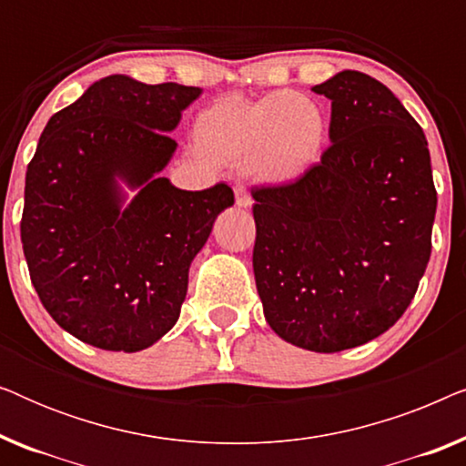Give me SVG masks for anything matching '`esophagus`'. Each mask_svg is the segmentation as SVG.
Wrapping results in <instances>:
<instances>
[{"mask_svg":"<svg viewBox=\"0 0 466 466\" xmlns=\"http://www.w3.org/2000/svg\"><path fill=\"white\" fill-rule=\"evenodd\" d=\"M235 203H238L239 208H250L252 206V197L248 193L246 187H235Z\"/></svg>","mask_w":466,"mask_h":466,"instance_id":"1","label":"esophagus"}]
</instances>
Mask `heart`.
Segmentation results:
<instances>
[{
  "mask_svg": "<svg viewBox=\"0 0 466 466\" xmlns=\"http://www.w3.org/2000/svg\"><path fill=\"white\" fill-rule=\"evenodd\" d=\"M197 137L218 163L284 184L303 176L320 157L327 116L320 104L301 93L260 101L227 97L199 114Z\"/></svg>",
  "mask_w": 466,
  "mask_h": 466,
  "instance_id": "obj_1",
  "label": "heart"
}]
</instances>
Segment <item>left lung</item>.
Here are the masks:
<instances>
[{
  "mask_svg": "<svg viewBox=\"0 0 466 466\" xmlns=\"http://www.w3.org/2000/svg\"><path fill=\"white\" fill-rule=\"evenodd\" d=\"M311 91L330 99L333 144L299 180L252 190V267L269 327L329 354L403 316L431 258L437 190L422 127L390 88L346 69Z\"/></svg>",
  "mask_w": 466,
  "mask_h": 466,
  "instance_id": "obj_1",
  "label": "left lung"
}]
</instances>
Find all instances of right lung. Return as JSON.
<instances>
[{
  "label": "right lung",
  "mask_w": 466,
  "mask_h": 466,
  "mask_svg": "<svg viewBox=\"0 0 466 466\" xmlns=\"http://www.w3.org/2000/svg\"><path fill=\"white\" fill-rule=\"evenodd\" d=\"M199 95L107 76L44 127L25 177L23 252L44 308L88 346L139 352L161 339L190 263L233 206L222 182L182 190L158 177L177 146L169 131ZM118 181L138 188L127 208Z\"/></svg>",
  "instance_id": "obj_1"
}]
</instances>
